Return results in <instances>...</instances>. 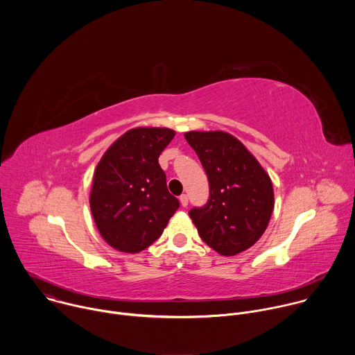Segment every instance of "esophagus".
<instances>
[{
    "mask_svg": "<svg viewBox=\"0 0 355 355\" xmlns=\"http://www.w3.org/2000/svg\"><path fill=\"white\" fill-rule=\"evenodd\" d=\"M180 202H181V205L184 207V208H187L188 207V196L184 193V195H181L180 196Z\"/></svg>",
    "mask_w": 355,
    "mask_h": 355,
    "instance_id": "34e87169",
    "label": "esophagus"
}]
</instances>
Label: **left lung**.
I'll return each instance as SVG.
<instances>
[{"label": "left lung", "mask_w": 355, "mask_h": 355, "mask_svg": "<svg viewBox=\"0 0 355 355\" xmlns=\"http://www.w3.org/2000/svg\"><path fill=\"white\" fill-rule=\"evenodd\" d=\"M204 167L211 196L189 216L200 239L220 256L232 257L254 245L274 211V188L268 173L245 146L222 130L185 135Z\"/></svg>", "instance_id": "1"}]
</instances>
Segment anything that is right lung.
<instances>
[{
    "label": "right lung",
    "instance_id": "right-lung-1",
    "mask_svg": "<svg viewBox=\"0 0 355 355\" xmlns=\"http://www.w3.org/2000/svg\"><path fill=\"white\" fill-rule=\"evenodd\" d=\"M174 136L168 128H133L101 157L89 208L99 234L115 250L130 254L144 250L162 236L180 208L159 164Z\"/></svg>",
    "mask_w": 355,
    "mask_h": 355
}]
</instances>
